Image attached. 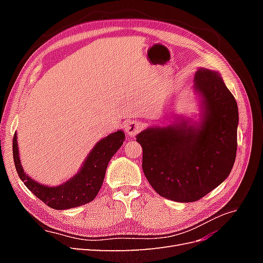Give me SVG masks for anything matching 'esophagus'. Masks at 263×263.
I'll list each match as a JSON object with an SVG mask.
<instances>
[{
	"instance_id": "34e87169",
	"label": "esophagus",
	"mask_w": 263,
	"mask_h": 263,
	"mask_svg": "<svg viewBox=\"0 0 263 263\" xmlns=\"http://www.w3.org/2000/svg\"><path fill=\"white\" fill-rule=\"evenodd\" d=\"M141 129V123L140 122H136V121H130L128 123H126L125 126V130L127 133L128 136H134L139 133V130Z\"/></svg>"
}]
</instances>
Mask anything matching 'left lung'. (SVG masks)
<instances>
[{
    "instance_id": "obj_1",
    "label": "left lung",
    "mask_w": 263,
    "mask_h": 263,
    "mask_svg": "<svg viewBox=\"0 0 263 263\" xmlns=\"http://www.w3.org/2000/svg\"><path fill=\"white\" fill-rule=\"evenodd\" d=\"M194 90L202 98L200 124L149 127L136 136L150 185L181 203L200 200L227 179L237 153L238 106L220 74L198 69Z\"/></svg>"
}]
</instances>
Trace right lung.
<instances>
[{
	"label": "right lung",
	"instance_id": "1",
	"mask_svg": "<svg viewBox=\"0 0 263 263\" xmlns=\"http://www.w3.org/2000/svg\"><path fill=\"white\" fill-rule=\"evenodd\" d=\"M125 139L123 130H118L101 139L85 159L81 170L58 186L43 185L24 173L18 154L16 134L13 138V158L18 177L26 187L51 209L69 210L93 201L105 178L107 164Z\"/></svg>",
	"mask_w": 263,
	"mask_h": 263
}]
</instances>
